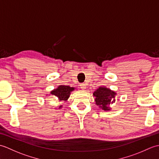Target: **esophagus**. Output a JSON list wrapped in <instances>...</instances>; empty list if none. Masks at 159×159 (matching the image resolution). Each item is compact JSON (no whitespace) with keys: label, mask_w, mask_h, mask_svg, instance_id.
I'll list each match as a JSON object with an SVG mask.
<instances>
[{"label":"esophagus","mask_w":159,"mask_h":159,"mask_svg":"<svg viewBox=\"0 0 159 159\" xmlns=\"http://www.w3.org/2000/svg\"><path fill=\"white\" fill-rule=\"evenodd\" d=\"M80 88H81V89L83 90H85L86 89V85L85 83H82L81 85H80Z\"/></svg>","instance_id":"esophagus-1"}]
</instances>
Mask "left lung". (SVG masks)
Masks as SVG:
<instances>
[{
	"mask_svg": "<svg viewBox=\"0 0 159 159\" xmlns=\"http://www.w3.org/2000/svg\"><path fill=\"white\" fill-rule=\"evenodd\" d=\"M96 104L104 111L111 110V104L116 102L117 93L106 87H100L93 93Z\"/></svg>",
	"mask_w": 159,
	"mask_h": 159,
	"instance_id": "1",
	"label": "left lung"
}]
</instances>
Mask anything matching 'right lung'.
<instances>
[{
    "mask_svg": "<svg viewBox=\"0 0 159 159\" xmlns=\"http://www.w3.org/2000/svg\"><path fill=\"white\" fill-rule=\"evenodd\" d=\"M76 88L68 85H59L56 89H54L50 92L49 95H52L58 98L59 102L66 101L68 100L71 94V92L74 91ZM63 107L62 105H59L58 109H60Z\"/></svg>",
    "mask_w": 159,
    "mask_h": 159,
    "instance_id": "1",
    "label": "right lung"
}]
</instances>
